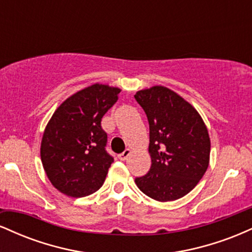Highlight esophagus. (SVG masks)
<instances>
[{
	"instance_id": "1",
	"label": "esophagus",
	"mask_w": 252,
	"mask_h": 252,
	"mask_svg": "<svg viewBox=\"0 0 252 252\" xmlns=\"http://www.w3.org/2000/svg\"><path fill=\"white\" fill-rule=\"evenodd\" d=\"M129 155H130V149H126L123 153H121V154H118V158H120V160L124 161L126 158H128Z\"/></svg>"
}]
</instances>
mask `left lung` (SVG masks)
Instances as JSON below:
<instances>
[{
	"mask_svg": "<svg viewBox=\"0 0 252 252\" xmlns=\"http://www.w3.org/2000/svg\"><path fill=\"white\" fill-rule=\"evenodd\" d=\"M136 102L149 122L152 166L136 178L137 187L158 201L182 198L209 167L211 142L204 121L189 102L163 86L141 90Z\"/></svg>",
	"mask_w": 252,
	"mask_h": 252,
	"instance_id": "obj_1",
	"label": "left lung"
}]
</instances>
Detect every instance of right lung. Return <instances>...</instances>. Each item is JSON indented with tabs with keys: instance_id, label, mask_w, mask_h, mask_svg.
I'll return each mask as SVG.
<instances>
[{
	"instance_id": "1",
	"label": "right lung",
	"mask_w": 252,
	"mask_h": 252,
	"mask_svg": "<svg viewBox=\"0 0 252 252\" xmlns=\"http://www.w3.org/2000/svg\"><path fill=\"white\" fill-rule=\"evenodd\" d=\"M120 89L94 84L56 110L41 142V161L57 189L82 198L102 187L114 158L106 152L102 118L117 102Z\"/></svg>"
}]
</instances>
